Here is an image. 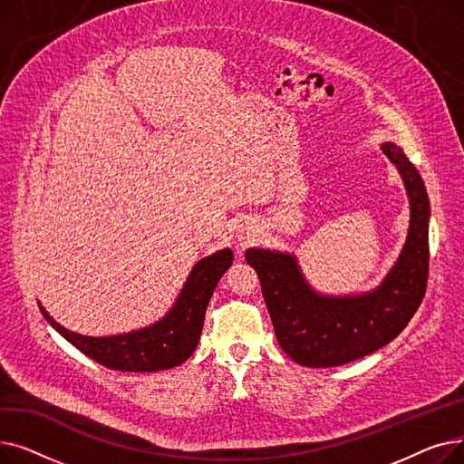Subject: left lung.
<instances>
[{
  "label": "left lung",
  "instance_id": "left-lung-1",
  "mask_svg": "<svg viewBox=\"0 0 464 464\" xmlns=\"http://www.w3.org/2000/svg\"><path fill=\"white\" fill-rule=\"evenodd\" d=\"M383 152L404 180L410 231L397 265L382 285L357 297H324L304 282L289 254L250 248L271 322L282 350L304 367H340L371 355L397 338L418 312L429 280V195L421 175L399 146Z\"/></svg>",
  "mask_w": 464,
  "mask_h": 464
}]
</instances>
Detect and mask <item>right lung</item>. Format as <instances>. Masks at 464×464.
I'll list each match as a JSON object with an SVG mask.
<instances>
[{
  "label": "right lung",
  "mask_w": 464,
  "mask_h": 464,
  "mask_svg": "<svg viewBox=\"0 0 464 464\" xmlns=\"http://www.w3.org/2000/svg\"><path fill=\"white\" fill-rule=\"evenodd\" d=\"M231 263L233 252L229 248L201 259L189 273L173 310L156 325L140 331L102 338L82 336L63 329L43 306L41 312L67 343L107 369L121 372H156L173 369L198 348L208 301L218 280L229 269Z\"/></svg>",
  "instance_id": "1"
}]
</instances>
